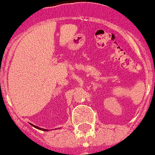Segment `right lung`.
Instances as JSON below:
<instances>
[{
	"mask_svg": "<svg viewBox=\"0 0 155 155\" xmlns=\"http://www.w3.org/2000/svg\"><path fill=\"white\" fill-rule=\"evenodd\" d=\"M33 126V125H32ZM34 127H36V128H37V129H39V130H45V131H46V130H45V129H42V128H40V127H36V126H33Z\"/></svg>",
	"mask_w": 155,
	"mask_h": 155,
	"instance_id": "obj_1",
	"label": "right lung"
}]
</instances>
